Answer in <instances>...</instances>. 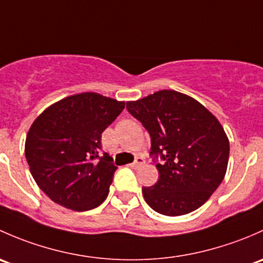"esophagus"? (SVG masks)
Masks as SVG:
<instances>
[{"instance_id":"esophagus-1","label":"esophagus","mask_w":263,"mask_h":263,"mask_svg":"<svg viewBox=\"0 0 263 263\" xmlns=\"http://www.w3.org/2000/svg\"><path fill=\"white\" fill-rule=\"evenodd\" d=\"M144 162L145 161H144V158H143V157H137V158H135V161L133 162L130 166L133 167V168H138L139 166L144 164Z\"/></svg>"}]
</instances>
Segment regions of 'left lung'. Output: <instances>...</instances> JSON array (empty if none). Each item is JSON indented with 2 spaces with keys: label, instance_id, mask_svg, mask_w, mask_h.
<instances>
[{
  "label": "left lung",
  "instance_id": "1",
  "mask_svg": "<svg viewBox=\"0 0 263 263\" xmlns=\"http://www.w3.org/2000/svg\"><path fill=\"white\" fill-rule=\"evenodd\" d=\"M126 109L151 135V156L157 163L156 185L143 187L154 212L185 215L208 201L223 181L229 140L218 119L199 101L181 92L162 90Z\"/></svg>",
  "mask_w": 263,
  "mask_h": 263
}]
</instances>
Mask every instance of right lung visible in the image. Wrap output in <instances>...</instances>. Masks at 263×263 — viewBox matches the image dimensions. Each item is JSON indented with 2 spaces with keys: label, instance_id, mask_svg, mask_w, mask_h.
Returning <instances> with one entry per match:
<instances>
[{
  "label": "right lung",
  "instance_id": "add662e5",
  "mask_svg": "<svg viewBox=\"0 0 263 263\" xmlns=\"http://www.w3.org/2000/svg\"><path fill=\"white\" fill-rule=\"evenodd\" d=\"M124 107L123 101L83 92L55 102L35 119L25 157L35 182L54 202L87 212L105 201L118 167L109 154H99L101 134Z\"/></svg>",
  "mask_w": 263,
  "mask_h": 263
}]
</instances>
